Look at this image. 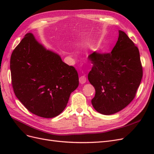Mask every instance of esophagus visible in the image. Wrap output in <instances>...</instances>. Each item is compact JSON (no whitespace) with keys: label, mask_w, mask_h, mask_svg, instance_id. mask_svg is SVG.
<instances>
[{"label":"esophagus","mask_w":154,"mask_h":154,"mask_svg":"<svg viewBox=\"0 0 154 154\" xmlns=\"http://www.w3.org/2000/svg\"><path fill=\"white\" fill-rule=\"evenodd\" d=\"M79 81H80V83L81 84H83L86 82V77L85 76H82L79 78Z\"/></svg>","instance_id":"1"}]
</instances>
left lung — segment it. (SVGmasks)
I'll use <instances>...</instances> for the list:
<instances>
[{
    "mask_svg": "<svg viewBox=\"0 0 154 154\" xmlns=\"http://www.w3.org/2000/svg\"><path fill=\"white\" fill-rule=\"evenodd\" d=\"M88 58L92 67L88 79L96 90L92 106L105 115L122 110L136 96L143 77L137 47L119 30L118 40L110 53L94 52Z\"/></svg>",
    "mask_w": 154,
    "mask_h": 154,
    "instance_id": "obj_1",
    "label": "left lung"
}]
</instances>
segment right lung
<instances>
[{
	"instance_id": "1",
	"label": "right lung",
	"mask_w": 154,
	"mask_h": 154,
	"mask_svg": "<svg viewBox=\"0 0 154 154\" xmlns=\"http://www.w3.org/2000/svg\"><path fill=\"white\" fill-rule=\"evenodd\" d=\"M10 69L15 96L29 112L42 118L61 113L79 84L75 68L46 50L31 33L13 50Z\"/></svg>"
}]
</instances>
